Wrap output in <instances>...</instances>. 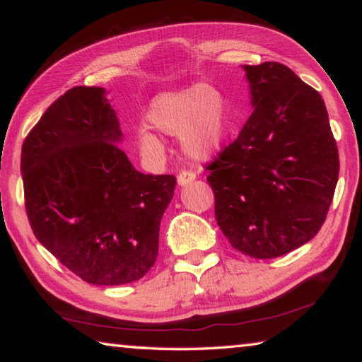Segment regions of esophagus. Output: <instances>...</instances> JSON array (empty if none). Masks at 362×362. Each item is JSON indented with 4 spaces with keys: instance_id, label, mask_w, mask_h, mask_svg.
Listing matches in <instances>:
<instances>
[{
    "instance_id": "obj_1",
    "label": "esophagus",
    "mask_w": 362,
    "mask_h": 362,
    "mask_svg": "<svg viewBox=\"0 0 362 362\" xmlns=\"http://www.w3.org/2000/svg\"><path fill=\"white\" fill-rule=\"evenodd\" d=\"M196 179V174L192 173V170H180L179 175H177V182H179V185H187V183L193 182Z\"/></svg>"
}]
</instances>
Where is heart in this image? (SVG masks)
Wrapping results in <instances>:
<instances>
[{"label":"heart","instance_id":"obj_1","mask_svg":"<svg viewBox=\"0 0 362 362\" xmlns=\"http://www.w3.org/2000/svg\"><path fill=\"white\" fill-rule=\"evenodd\" d=\"M146 121L158 132L180 136L182 148L196 159H206L218 151L228 132L223 95L216 86L207 83L158 95L151 102ZM140 146L148 153L161 150L151 134L140 136Z\"/></svg>","mask_w":362,"mask_h":362}]
</instances>
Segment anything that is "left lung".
Wrapping results in <instances>:
<instances>
[{"mask_svg": "<svg viewBox=\"0 0 362 362\" xmlns=\"http://www.w3.org/2000/svg\"><path fill=\"white\" fill-rule=\"evenodd\" d=\"M244 70L255 110L207 163V182L231 246L274 259L321 230L339 180V148L320 93L289 66L263 62Z\"/></svg>", "mask_w": 362, "mask_h": 362, "instance_id": "left-lung-1", "label": "left lung"}]
</instances>
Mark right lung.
<instances>
[{"mask_svg":"<svg viewBox=\"0 0 362 362\" xmlns=\"http://www.w3.org/2000/svg\"><path fill=\"white\" fill-rule=\"evenodd\" d=\"M102 88L51 103L22 145L23 198L36 240L89 284L119 286L155 265L175 175H145L118 145Z\"/></svg>","mask_w":362,"mask_h":362,"instance_id":"1","label":"right lung"}]
</instances>
